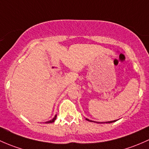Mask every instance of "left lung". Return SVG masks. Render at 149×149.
I'll return each instance as SVG.
<instances>
[{
	"instance_id": "1",
	"label": "left lung",
	"mask_w": 149,
	"mask_h": 149,
	"mask_svg": "<svg viewBox=\"0 0 149 149\" xmlns=\"http://www.w3.org/2000/svg\"><path fill=\"white\" fill-rule=\"evenodd\" d=\"M86 120H88V121H90V122H94V123H111L116 122V121L117 120H112V121H108V122H96V121L90 120H89V119H87V118H86Z\"/></svg>"
}]
</instances>
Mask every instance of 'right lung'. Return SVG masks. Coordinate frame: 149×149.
I'll return each mask as SVG.
<instances>
[{"mask_svg":"<svg viewBox=\"0 0 149 149\" xmlns=\"http://www.w3.org/2000/svg\"><path fill=\"white\" fill-rule=\"evenodd\" d=\"M56 116H54V118H53V119H52V120H50L47 121V122H46V123H52L54 122V120H56Z\"/></svg>","mask_w":149,"mask_h":149,"instance_id":"obj_1","label":"right lung"}]
</instances>
